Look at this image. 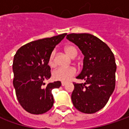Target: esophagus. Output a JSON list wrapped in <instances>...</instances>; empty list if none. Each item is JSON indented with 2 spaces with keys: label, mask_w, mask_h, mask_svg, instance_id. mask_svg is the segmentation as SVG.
<instances>
[{
  "label": "esophagus",
  "mask_w": 129,
  "mask_h": 129,
  "mask_svg": "<svg viewBox=\"0 0 129 129\" xmlns=\"http://www.w3.org/2000/svg\"><path fill=\"white\" fill-rule=\"evenodd\" d=\"M66 84H67V83H66L65 82H62V86H65V85H66Z\"/></svg>",
  "instance_id": "esophagus-1"
}]
</instances>
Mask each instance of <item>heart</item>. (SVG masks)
I'll return each instance as SVG.
<instances>
[{
    "label": "heart",
    "mask_w": 129,
    "mask_h": 129,
    "mask_svg": "<svg viewBox=\"0 0 129 129\" xmlns=\"http://www.w3.org/2000/svg\"><path fill=\"white\" fill-rule=\"evenodd\" d=\"M64 51L67 54L71 57H75L77 54V49L72 45H67L64 47ZM56 52L53 50L49 57V65L50 67H54L56 65L55 61ZM76 69L75 67H58L54 72H52V77L58 81L67 82L70 80L76 74Z\"/></svg>",
    "instance_id": "b5f03b06"
}]
</instances>
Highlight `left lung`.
<instances>
[{
	"instance_id": "obj_1",
	"label": "left lung",
	"mask_w": 129,
	"mask_h": 129,
	"mask_svg": "<svg viewBox=\"0 0 129 129\" xmlns=\"http://www.w3.org/2000/svg\"><path fill=\"white\" fill-rule=\"evenodd\" d=\"M67 39L76 44L84 55L83 67L75 83L72 101L78 111L94 113L106 105L115 89L116 64L106 43L90 34H70Z\"/></svg>"
}]
</instances>
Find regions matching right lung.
<instances>
[{"mask_svg":"<svg viewBox=\"0 0 129 129\" xmlns=\"http://www.w3.org/2000/svg\"><path fill=\"white\" fill-rule=\"evenodd\" d=\"M66 35L62 34L28 43L18 49L14 56L13 87L19 103L30 113L42 114L53 106L52 90L61 86V82L45 85L44 80L51 77L49 55Z\"/></svg>","mask_w":129,"mask_h":129,"instance_id":"obj_1","label":"right lung"}]
</instances>
